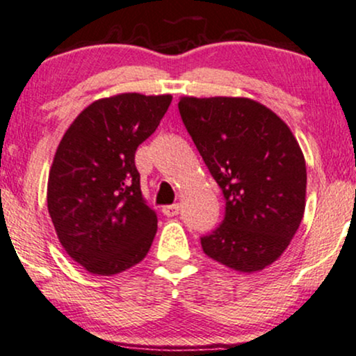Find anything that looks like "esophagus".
<instances>
[{
    "label": "esophagus",
    "mask_w": 356,
    "mask_h": 356,
    "mask_svg": "<svg viewBox=\"0 0 356 356\" xmlns=\"http://www.w3.org/2000/svg\"><path fill=\"white\" fill-rule=\"evenodd\" d=\"M161 211L165 216H177L179 213V204L175 203V204H168V207H163Z\"/></svg>",
    "instance_id": "esophagus-1"
}]
</instances>
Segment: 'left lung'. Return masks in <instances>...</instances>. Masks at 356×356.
<instances>
[{"mask_svg": "<svg viewBox=\"0 0 356 356\" xmlns=\"http://www.w3.org/2000/svg\"><path fill=\"white\" fill-rule=\"evenodd\" d=\"M185 128L225 196V218L203 235L204 254L243 273L277 261L302 223L307 165L273 111L248 98H185Z\"/></svg>", "mask_w": 356, "mask_h": 356, "instance_id": "left-lung-1", "label": "left lung"}]
</instances>
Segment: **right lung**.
Instances as JSON below:
<instances>
[{"mask_svg": "<svg viewBox=\"0 0 356 356\" xmlns=\"http://www.w3.org/2000/svg\"><path fill=\"white\" fill-rule=\"evenodd\" d=\"M170 103V95L98 99L60 141L48 211L65 252L90 273L110 277L131 268L153 243L158 218L141 195L135 153Z\"/></svg>", "mask_w": 356, "mask_h": 356, "instance_id": "right-lung-1", "label": "right lung"}]
</instances>
